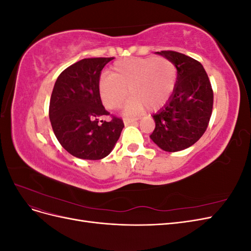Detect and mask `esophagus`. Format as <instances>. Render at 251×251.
I'll list each match as a JSON object with an SVG mask.
<instances>
[{
	"label": "esophagus",
	"mask_w": 251,
	"mask_h": 251,
	"mask_svg": "<svg viewBox=\"0 0 251 251\" xmlns=\"http://www.w3.org/2000/svg\"><path fill=\"white\" fill-rule=\"evenodd\" d=\"M138 119L137 118H132V117H126L124 118V123L126 125H130V124H133V123H136Z\"/></svg>",
	"instance_id": "obj_1"
}]
</instances>
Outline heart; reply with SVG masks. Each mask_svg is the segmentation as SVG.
Masks as SVG:
<instances>
[{
	"label": "heart",
	"instance_id": "obj_1",
	"mask_svg": "<svg viewBox=\"0 0 251 251\" xmlns=\"http://www.w3.org/2000/svg\"><path fill=\"white\" fill-rule=\"evenodd\" d=\"M177 82V68L166 57H134L120 59L113 65L110 75L98 82L105 107L118 108L128 93L124 107L126 114L154 111L168 101Z\"/></svg>",
	"mask_w": 251,
	"mask_h": 251
}]
</instances>
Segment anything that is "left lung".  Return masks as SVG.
Segmentation results:
<instances>
[{
  "label": "left lung",
  "mask_w": 251,
  "mask_h": 251,
  "mask_svg": "<svg viewBox=\"0 0 251 251\" xmlns=\"http://www.w3.org/2000/svg\"><path fill=\"white\" fill-rule=\"evenodd\" d=\"M175 64L177 82L171 97L153 115L151 139L165 151L192 147L205 133L214 104L209 78L198 60L176 51L156 52Z\"/></svg>",
  "instance_id": "left-lung-1"
}]
</instances>
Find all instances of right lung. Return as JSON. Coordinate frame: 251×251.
Here are the masks:
<instances>
[{
  "label": "right lung",
  "instance_id": "obj_1",
  "mask_svg": "<svg viewBox=\"0 0 251 251\" xmlns=\"http://www.w3.org/2000/svg\"><path fill=\"white\" fill-rule=\"evenodd\" d=\"M114 57L83 58L65 69L53 88L49 117L58 142L72 156L87 160L107 157L125 126L123 119L109 115L100 88L103 67Z\"/></svg>",
  "mask_w": 251,
  "mask_h": 251
}]
</instances>
